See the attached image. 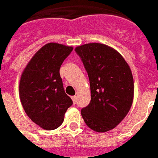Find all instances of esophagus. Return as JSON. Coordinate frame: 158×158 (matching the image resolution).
Segmentation results:
<instances>
[{
	"instance_id": "1",
	"label": "esophagus",
	"mask_w": 158,
	"mask_h": 158,
	"mask_svg": "<svg viewBox=\"0 0 158 158\" xmlns=\"http://www.w3.org/2000/svg\"><path fill=\"white\" fill-rule=\"evenodd\" d=\"M71 99H72V101H73V103H76L77 102V96L71 97Z\"/></svg>"
}]
</instances>
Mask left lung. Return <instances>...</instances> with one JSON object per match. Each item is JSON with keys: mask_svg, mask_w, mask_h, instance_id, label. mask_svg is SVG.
<instances>
[{"mask_svg": "<svg viewBox=\"0 0 158 158\" xmlns=\"http://www.w3.org/2000/svg\"><path fill=\"white\" fill-rule=\"evenodd\" d=\"M75 50L90 81L91 101L81 109V116L93 131H111L127 115L133 103L131 67L116 49L103 44H85Z\"/></svg>", "mask_w": 158, "mask_h": 158, "instance_id": "obj_1", "label": "left lung"}]
</instances>
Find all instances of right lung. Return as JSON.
Listing matches in <instances>:
<instances>
[{"instance_id": "add662e5", "label": "right lung", "mask_w": 158, "mask_h": 158, "mask_svg": "<svg viewBox=\"0 0 158 158\" xmlns=\"http://www.w3.org/2000/svg\"><path fill=\"white\" fill-rule=\"evenodd\" d=\"M73 49L49 43L37 51L21 75L19 97L31 120L46 131L60 126L72 100L65 93L60 68Z\"/></svg>"}]
</instances>
